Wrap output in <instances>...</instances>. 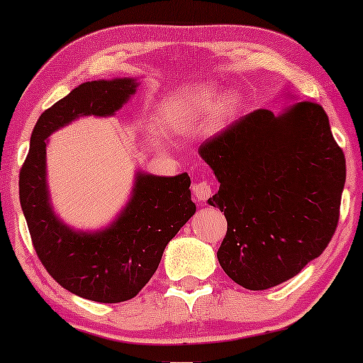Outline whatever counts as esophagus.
Instances as JSON below:
<instances>
[{
  "label": "esophagus",
  "mask_w": 363,
  "mask_h": 363,
  "mask_svg": "<svg viewBox=\"0 0 363 363\" xmlns=\"http://www.w3.org/2000/svg\"><path fill=\"white\" fill-rule=\"evenodd\" d=\"M211 193H213V188L210 182L201 180V182L193 183V195H195L198 201H206L208 198L211 196Z\"/></svg>",
  "instance_id": "34e87169"
}]
</instances>
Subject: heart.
Returning <instances> with one entry per match:
<instances>
[{
  "label": "heart",
  "instance_id": "heart-1",
  "mask_svg": "<svg viewBox=\"0 0 363 363\" xmlns=\"http://www.w3.org/2000/svg\"><path fill=\"white\" fill-rule=\"evenodd\" d=\"M218 94L213 87H203L200 91L186 94L185 97H178L172 102V106L167 111V121L178 125L183 121H190L193 117L205 116L215 107ZM238 106V99L235 96H228L223 101V108L225 111H235Z\"/></svg>",
  "mask_w": 363,
  "mask_h": 363
}]
</instances>
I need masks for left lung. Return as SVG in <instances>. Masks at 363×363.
<instances>
[{"label": "left lung", "mask_w": 363, "mask_h": 363, "mask_svg": "<svg viewBox=\"0 0 363 363\" xmlns=\"http://www.w3.org/2000/svg\"><path fill=\"white\" fill-rule=\"evenodd\" d=\"M198 153L220 182L208 203L225 211L216 256L236 284L269 289L324 252L339 223L345 157L319 104L296 102L279 116L257 108Z\"/></svg>", "instance_id": "left-lung-1"}]
</instances>
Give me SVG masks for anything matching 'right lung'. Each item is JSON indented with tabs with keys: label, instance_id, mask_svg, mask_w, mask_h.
Segmentation results:
<instances>
[{
	"label": "right lung",
	"instance_id": "1",
	"mask_svg": "<svg viewBox=\"0 0 363 363\" xmlns=\"http://www.w3.org/2000/svg\"><path fill=\"white\" fill-rule=\"evenodd\" d=\"M137 79L84 82L44 111L34 125L19 172V201L36 255L46 271L84 299L123 302L150 281L162 255L195 215L190 177L137 172L130 200L104 230L77 231L59 220L51 205L46 172L48 137L79 117H111L137 91Z\"/></svg>",
	"mask_w": 363,
	"mask_h": 363
}]
</instances>
